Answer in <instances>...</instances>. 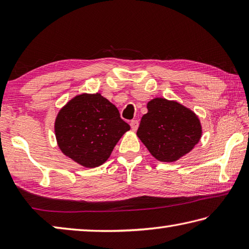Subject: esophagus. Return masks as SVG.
Here are the masks:
<instances>
[{
	"mask_svg": "<svg viewBox=\"0 0 249 249\" xmlns=\"http://www.w3.org/2000/svg\"><path fill=\"white\" fill-rule=\"evenodd\" d=\"M138 125H140V123H138L137 120H133L130 122V127H132L133 130H136L138 128Z\"/></svg>",
	"mask_w": 249,
	"mask_h": 249,
	"instance_id": "esophagus-1",
	"label": "esophagus"
}]
</instances>
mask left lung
<instances>
[{"label": "left lung", "mask_w": 249, "mask_h": 249, "mask_svg": "<svg viewBox=\"0 0 249 249\" xmlns=\"http://www.w3.org/2000/svg\"><path fill=\"white\" fill-rule=\"evenodd\" d=\"M137 137L153 157L174 162L195 148L202 136L199 116L177 101L155 98L147 103Z\"/></svg>", "instance_id": "obj_1"}]
</instances>
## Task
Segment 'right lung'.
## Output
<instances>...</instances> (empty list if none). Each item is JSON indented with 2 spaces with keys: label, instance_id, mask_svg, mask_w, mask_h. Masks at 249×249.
<instances>
[{
  "label": "right lung",
  "instance_id": "obj_1",
  "mask_svg": "<svg viewBox=\"0 0 249 249\" xmlns=\"http://www.w3.org/2000/svg\"><path fill=\"white\" fill-rule=\"evenodd\" d=\"M129 129L115 105L99 92L73 96L59 109L54 120L59 149L86 168L99 167L107 161Z\"/></svg>",
  "mask_w": 249,
  "mask_h": 249
}]
</instances>
